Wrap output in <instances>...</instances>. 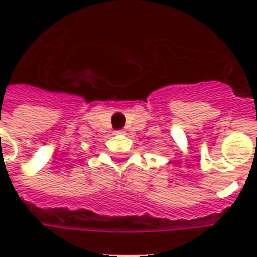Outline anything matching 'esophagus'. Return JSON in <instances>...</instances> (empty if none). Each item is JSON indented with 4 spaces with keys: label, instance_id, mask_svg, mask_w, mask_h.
I'll return each instance as SVG.
<instances>
[{
    "label": "esophagus",
    "instance_id": "obj_1",
    "mask_svg": "<svg viewBox=\"0 0 257 257\" xmlns=\"http://www.w3.org/2000/svg\"><path fill=\"white\" fill-rule=\"evenodd\" d=\"M123 133H124V131H123V130H116V131H115V134H123Z\"/></svg>",
    "mask_w": 257,
    "mask_h": 257
}]
</instances>
